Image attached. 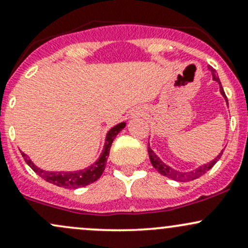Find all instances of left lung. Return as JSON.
Listing matches in <instances>:
<instances>
[{
    "instance_id": "1",
    "label": "left lung",
    "mask_w": 248,
    "mask_h": 248,
    "mask_svg": "<svg viewBox=\"0 0 248 248\" xmlns=\"http://www.w3.org/2000/svg\"><path fill=\"white\" fill-rule=\"evenodd\" d=\"M209 70L210 72H212L213 74V80L217 81L219 82L220 85V92L221 94L225 97L226 102H227V105H228V100H227V97H226L225 94V91H223L222 86H221V82H220V79H219V76H217V71L214 70L213 67H210L209 66ZM148 153H149V157H150V161H151V164H153V167L155 168V169L157 170V171L159 172V174H162L163 176H167L169 178H171V180H175V181H180V182H188V181H193V180H196V178H199L200 176H202L203 174H206L207 171L210 169V168H213V166H214L215 163H217V161L220 159L221 155H222L223 150L221 151V153L217 155V157H215L213 161H210L209 163L207 164H203V166L196 168V169L191 170V171H187V172H182V171H177V170L172 169L171 167L167 166L166 163H163V162L161 161V159L158 158V157L156 156V154L154 153L153 150H151L150 148L148 146Z\"/></svg>"
}]
</instances>
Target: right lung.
Returning <instances> with one entry per match:
<instances>
[{"instance_id":"right-lung-1","label":"right lung","mask_w":248,"mask_h":248,"mask_svg":"<svg viewBox=\"0 0 248 248\" xmlns=\"http://www.w3.org/2000/svg\"><path fill=\"white\" fill-rule=\"evenodd\" d=\"M125 127V123H119L116 126H113L110 131L106 135L105 145H104V150L100 155L99 158L92 164V166L87 167L86 169L78 170V171H46L40 168L34 166L33 162L28 158L27 155L23 153L22 157L25 158L26 163L28 164L40 177L44 178L47 182L53 183V185L58 186V187L62 188H72L77 189L80 187H85L91 183L95 182L100 176H102L104 169H105L106 161H108V154H110L111 145L116 138V136L119 134Z\"/></svg>"}]
</instances>
